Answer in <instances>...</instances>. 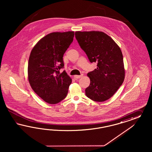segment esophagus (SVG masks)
Segmentation results:
<instances>
[{
	"instance_id": "34e87169",
	"label": "esophagus",
	"mask_w": 152,
	"mask_h": 152,
	"mask_svg": "<svg viewBox=\"0 0 152 152\" xmlns=\"http://www.w3.org/2000/svg\"><path fill=\"white\" fill-rule=\"evenodd\" d=\"M83 76V74H82V75H75V76H74V78H75V79H78V78L82 77Z\"/></svg>"
}]
</instances>
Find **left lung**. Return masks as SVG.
Wrapping results in <instances>:
<instances>
[{
	"mask_svg": "<svg viewBox=\"0 0 152 152\" xmlns=\"http://www.w3.org/2000/svg\"><path fill=\"white\" fill-rule=\"evenodd\" d=\"M75 37L90 62H97L96 69L88 74L90 84L85 89V94L93 101H106L124 80L121 51L115 41L102 32L77 31Z\"/></svg>",
	"mask_w": 152,
	"mask_h": 152,
	"instance_id": "obj_1",
	"label": "left lung"
}]
</instances>
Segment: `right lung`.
<instances>
[{
  "mask_svg": "<svg viewBox=\"0 0 152 152\" xmlns=\"http://www.w3.org/2000/svg\"><path fill=\"white\" fill-rule=\"evenodd\" d=\"M74 32L51 33L33 48L28 61V81L46 102L56 104L66 97L72 83L64 68L63 56L74 40Z\"/></svg>",
  "mask_w": 152,
  "mask_h": 152,
  "instance_id": "right-lung-1",
  "label": "right lung"
}]
</instances>
